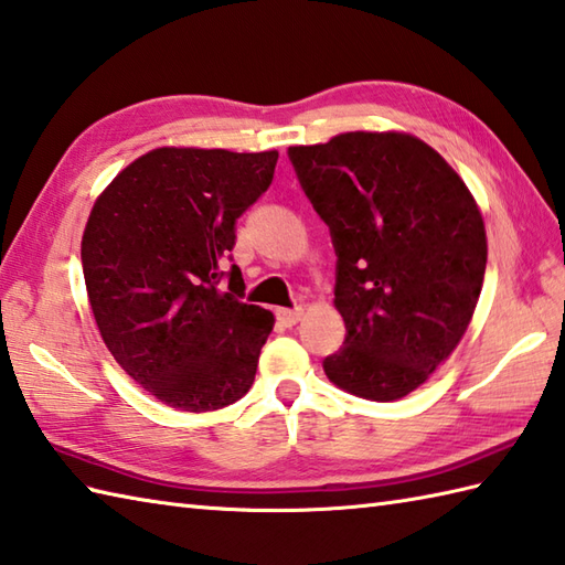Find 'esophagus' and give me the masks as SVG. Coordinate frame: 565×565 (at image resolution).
Returning a JSON list of instances; mask_svg holds the SVG:
<instances>
[{
    "instance_id": "34e87169",
    "label": "esophagus",
    "mask_w": 565,
    "mask_h": 565,
    "mask_svg": "<svg viewBox=\"0 0 565 565\" xmlns=\"http://www.w3.org/2000/svg\"><path fill=\"white\" fill-rule=\"evenodd\" d=\"M301 318H303V308H279L276 310V320H279L284 328L296 326Z\"/></svg>"
}]
</instances>
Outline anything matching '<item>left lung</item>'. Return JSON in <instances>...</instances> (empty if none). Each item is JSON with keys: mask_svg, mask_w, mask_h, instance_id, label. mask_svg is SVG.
Listing matches in <instances>:
<instances>
[{"mask_svg": "<svg viewBox=\"0 0 565 565\" xmlns=\"http://www.w3.org/2000/svg\"><path fill=\"white\" fill-rule=\"evenodd\" d=\"M303 194L330 227L344 342L334 386L398 401L459 344L481 296L488 245L461 177L405 134H342L289 148Z\"/></svg>", "mask_w": 565, "mask_h": 565, "instance_id": "1", "label": "left lung"}]
</instances>
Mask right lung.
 I'll return each mask as SVG.
<instances>
[{"instance_id":"1","label":"right lung","mask_w":565,"mask_h":565,"mask_svg":"<svg viewBox=\"0 0 565 565\" xmlns=\"http://www.w3.org/2000/svg\"><path fill=\"white\" fill-rule=\"evenodd\" d=\"M279 152L158 148L97 199L82 269L104 344L170 407L206 413L249 391L274 316L243 301L235 223Z\"/></svg>"}]
</instances>
